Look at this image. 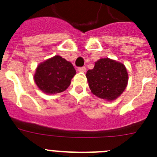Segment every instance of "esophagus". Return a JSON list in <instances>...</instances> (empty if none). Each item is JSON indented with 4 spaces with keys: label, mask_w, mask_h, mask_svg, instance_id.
Returning a JSON list of instances; mask_svg holds the SVG:
<instances>
[{
    "label": "esophagus",
    "mask_w": 157,
    "mask_h": 157,
    "mask_svg": "<svg viewBox=\"0 0 157 157\" xmlns=\"http://www.w3.org/2000/svg\"><path fill=\"white\" fill-rule=\"evenodd\" d=\"M78 71H81V72H86V67H78Z\"/></svg>",
    "instance_id": "34e87169"
}]
</instances>
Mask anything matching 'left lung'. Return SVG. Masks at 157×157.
Here are the masks:
<instances>
[{
  "label": "left lung",
  "instance_id": "8db88e82",
  "mask_svg": "<svg viewBox=\"0 0 157 157\" xmlns=\"http://www.w3.org/2000/svg\"><path fill=\"white\" fill-rule=\"evenodd\" d=\"M90 89L98 98L114 100L125 90L128 73L122 63L108 59H101L92 70L86 73Z\"/></svg>",
  "mask_w": 157,
  "mask_h": 157
}]
</instances>
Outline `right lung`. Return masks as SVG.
Returning a JSON list of instances; mask_svg holds the SVG:
<instances>
[{"instance_id":"add662e5","label":"right lung","mask_w":157,"mask_h":157,"mask_svg":"<svg viewBox=\"0 0 157 157\" xmlns=\"http://www.w3.org/2000/svg\"><path fill=\"white\" fill-rule=\"evenodd\" d=\"M75 74L73 65L56 55L37 67L34 80L38 88L43 92L57 94L64 91L70 86Z\"/></svg>"}]
</instances>
